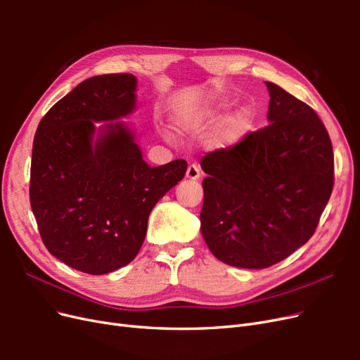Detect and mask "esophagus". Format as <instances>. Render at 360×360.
Masks as SVG:
<instances>
[{"instance_id": "1", "label": "esophagus", "mask_w": 360, "mask_h": 360, "mask_svg": "<svg viewBox=\"0 0 360 360\" xmlns=\"http://www.w3.org/2000/svg\"><path fill=\"white\" fill-rule=\"evenodd\" d=\"M186 177L189 180H198L201 177V171L197 165H189L188 171H186Z\"/></svg>"}]
</instances>
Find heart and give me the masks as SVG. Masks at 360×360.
Masks as SVG:
<instances>
[{"mask_svg":"<svg viewBox=\"0 0 360 360\" xmlns=\"http://www.w3.org/2000/svg\"><path fill=\"white\" fill-rule=\"evenodd\" d=\"M226 103L219 102L216 105L198 108L195 111H189L183 115L180 120V124L184 129H200L209 124L216 123L224 115ZM250 123H252V112L249 108L243 106L237 110L234 114L226 118L219 134L216 136L217 146H233L240 141L245 134L249 130Z\"/></svg>","mask_w":360,"mask_h":360,"instance_id":"b5f03b06","label":"heart"}]
</instances>
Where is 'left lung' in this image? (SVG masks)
<instances>
[{
    "instance_id": "left-lung-1",
    "label": "left lung",
    "mask_w": 360,
    "mask_h": 360,
    "mask_svg": "<svg viewBox=\"0 0 360 360\" xmlns=\"http://www.w3.org/2000/svg\"><path fill=\"white\" fill-rule=\"evenodd\" d=\"M269 126L202 158L201 234L222 263L266 269L307 243L333 189V150L311 106L266 82Z\"/></svg>"
}]
</instances>
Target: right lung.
Segmentation results:
<instances>
[{"instance_id":"add662e5","label":"right lung","mask_w":360,"mask_h":360,"mask_svg":"<svg viewBox=\"0 0 360 360\" xmlns=\"http://www.w3.org/2000/svg\"><path fill=\"white\" fill-rule=\"evenodd\" d=\"M130 73L85 79L41 118L30 202L49 252L89 275L129 264L156 202L184 177L183 159L151 168L124 122L136 108ZM96 122H103L96 127Z\"/></svg>"}]
</instances>
